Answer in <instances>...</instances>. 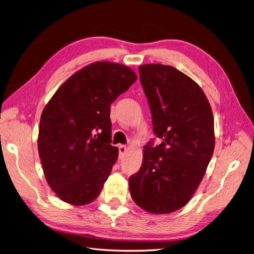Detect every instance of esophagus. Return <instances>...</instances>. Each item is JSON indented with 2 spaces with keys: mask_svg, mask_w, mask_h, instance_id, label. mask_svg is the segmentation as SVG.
<instances>
[{
  "mask_svg": "<svg viewBox=\"0 0 254 254\" xmlns=\"http://www.w3.org/2000/svg\"><path fill=\"white\" fill-rule=\"evenodd\" d=\"M126 150H127L126 146H124V145H119V152H120V156L124 155V153L126 152Z\"/></svg>",
  "mask_w": 254,
  "mask_h": 254,
  "instance_id": "obj_1",
  "label": "esophagus"
}]
</instances>
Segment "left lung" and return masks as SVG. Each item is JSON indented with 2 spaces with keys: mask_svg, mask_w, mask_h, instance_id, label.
<instances>
[{
  "mask_svg": "<svg viewBox=\"0 0 254 254\" xmlns=\"http://www.w3.org/2000/svg\"><path fill=\"white\" fill-rule=\"evenodd\" d=\"M148 99L153 140L144 146L139 172L129 178L133 201L143 210L167 214L194 195L210 163L215 145L211 106L198 84L171 65L139 66Z\"/></svg>",
  "mask_w": 254,
  "mask_h": 254,
  "instance_id": "left-lung-1",
  "label": "left lung"
}]
</instances>
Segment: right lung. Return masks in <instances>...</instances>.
<instances>
[{
	"instance_id": "add662e5",
	"label": "right lung",
	"mask_w": 254,
	"mask_h": 254,
	"mask_svg": "<svg viewBox=\"0 0 254 254\" xmlns=\"http://www.w3.org/2000/svg\"><path fill=\"white\" fill-rule=\"evenodd\" d=\"M135 80L128 66L99 61L73 74L45 106L38 151L61 200L82 205L102 191L119 155L110 144V106Z\"/></svg>"
}]
</instances>
